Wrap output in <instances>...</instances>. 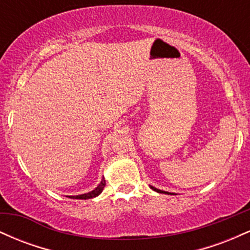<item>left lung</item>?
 I'll use <instances>...</instances> for the list:
<instances>
[{
	"mask_svg": "<svg viewBox=\"0 0 250 250\" xmlns=\"http://www.w3.org/2000/svg\"><path fill=\"white\" fill-rule=\"evenodd\" d=\"M150 188L153 189L154 191H156V193H161V194H170V193H168V191H165V190H161V189L155 188V187H153V186H150Z\"/></svg>",
	"mask_w": 250,
	"mask_h": 250,
	"instance_id": "left-lung-1",
	"label": "left lung"
}]
</instances>
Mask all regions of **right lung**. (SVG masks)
<instances>
[{"mask_svg":"<svg viewBox=\"0 0 250 250\" xmlns=\"http://www.w3.org/2000/svg\"><path fill=\"white\" fill-rule=\"evenodd\" d=\"M105 186V179L104 177H102L101 180V183H100L97 187L94 189V190L91 191H88V193L85 194H81V195H74V196H68V197H71V199H76V200H88V199H93V197H96L99 196L100 194L102 193L103 188H104Z\"/></svg>","mask_w":250,"mask_h":250,"instance_id":"1","label":"right lung"}]
</instances>
